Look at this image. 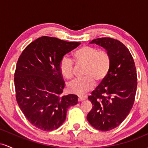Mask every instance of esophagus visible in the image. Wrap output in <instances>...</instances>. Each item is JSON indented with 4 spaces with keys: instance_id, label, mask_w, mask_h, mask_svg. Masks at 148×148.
Returning a JSON list of instances; mask_svg holds the SVG:
<instances>
[{
    "instance_id": "esophagus-1",
    "label": "esophagus",
    "mask_w": 148,
    "mask_h": 148,
    "mask_svg": "<svg viewBox=\"0 0 148 148\" xmlns=\"http://www.w3.org/2000/svg\"><path fill=\"white\" fill-rule=\"evenodd\" d=\"M86 96H79V98H78V101H84V100L86 99Z\"/></svg>"
}]
</instances>
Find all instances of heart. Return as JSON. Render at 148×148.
I'll use <instances>...</instances> for the list:
<instances>
[{"label": "heart", "instance_id": "heart-1", "mask_svg": "<svg viewBox=\"0 0 148 148\" xmlns=\"http://www.w3.org/2000/svg\"><path fill=\"white\" fill-rule=\"evenodd\" d=\"M77 64H86L82 79L70 83L67 88L73 94L84 95L94 87L95 81L100 83L109 73L111 59L109 54L104 51H99L96 47L84 46L74 53ZM59 69L65 79L71 80L74 77V64L70 58L64 56L59 64Z\"/></svg>", "mask_w": 148, "mask_h": 148}]
</instances>
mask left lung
Listing matches in <instances>:
<instances>
[{
	"label": "left lung",
	"mask_w": 148,
	"mask_h": 148,
	"mask_svg": "<svg viewBox=\"0 0 148 148\" xmlns=\"http://www.w3.org/2000/svg\"><path fill=\"white\" fill-rule=\"evenodd\" d=\"M90 43L104 48L111 59L106 79L88 97L92 108L88 121L96 130L106 132L119 126L132 110L137 88L136 70L129 49L118 40L101 37Z\"/></svg>",
	"instance_id": "obj_1"
}]
</instances>
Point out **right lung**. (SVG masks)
Segmentation results:
<instances>
[{
	"label": "right lung",
	"instance_id": "add662e5",
	"mask_svg": "<svg viewBox=\"0 0 148 148\" xmlns=\"http://www.w3.org/2000/svg\"><path fill=\"white\" fill-rule=\"evenodd\" d=\"M80 45L43 36L29 44L18 58L14 79L16 101L27 120L40 130L60 127L67 108L78 103L75 95L61 96L64 82L59 64Z\"/></svg>",
	"mask_w": 148,
	"mask_h": 148
}]
</instances>
